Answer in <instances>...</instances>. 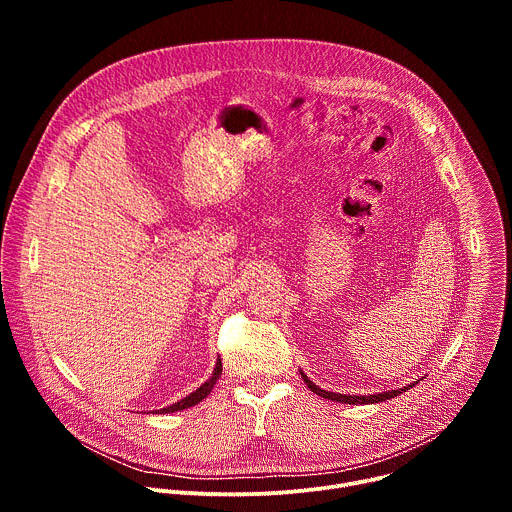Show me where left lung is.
Listing matches in <instances>:
<instances>
[{"mask_svg":"<svg viewBox=\"0 0 512 512\" xmlns=\"http://www.w3.org/2000/svg\"><path fill=\"white\" fill-rule=\"evenodd\" d=\"M300 373H302V371H300ZM302 379H304V383L308 385V389H310V391H314L318 397H324V399H328V401L348 403V405H369V403H381V401L393 399V397L401 395L403 391H409L411 387H415V385H417V381H415V383H409V385H407V387H403V389L383 391V393H375V395H342V393H332V391H324V389H320V387H318L316 383H312L304 373H302Z\"/></svg>","mask_w":512,"mask_h":512,"instance_id":"8db88e82","label":"left lung"}]
</instances>
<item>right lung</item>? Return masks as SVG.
Returning a JSON list of instances; mask_svg holds the SVG:
<instances>
[{
  "mask_svg": "<svg viewBox=\"0 0 512 512\" xmlns=\"http://www.w3.org/2000/svg\"><path fill=\"white\" fill-rule=\"evenodd\" d=\"M221 373H223V362H221V358H216L214 371H212V375H210V379H208L206 383H202L196 391H192L190 395H186V397H184V399H180L178 403H172L170 407L158 409L156 413H174V411H182V409H188V407L198 405L204 397H208V393H210V391H212V387L216 385V381H218V377H221Z\"/></svg>",
  "mask_w": 512,
  "mask_h": 512,
  "instance_id": "add662e5",
  "label": "right lung"
}]
</instances>
